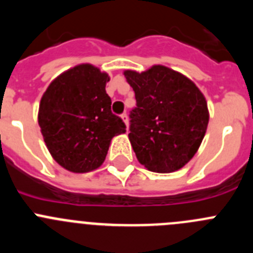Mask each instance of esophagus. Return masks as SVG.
<instances>
[{
	"label": "esophagus",
	"instance_id": "obj_1",
	"mask_svg": "<svg viewBox=\"0 0 253 253\" xmlns=\"http://www.w3.org/2000/svg\"><path fill=\"white\" fill-rule=\"evenodd\" d=\"M122 120H123V122H124V124L126 125V126H128L129 119H128V115L125 114V113H124V114H122Z\"/></svg>",
	"mask_w": 253,
	"mask_h": 253
}]
</instances>
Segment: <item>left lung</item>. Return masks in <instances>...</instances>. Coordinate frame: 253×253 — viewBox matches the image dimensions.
<instances>
[{
	"mask_svg": "<svg viewBox=\"0 0 253 253\" xmlns=\"http://www.w3.org/2000/svg\"><path fill=\"white\" fill-rule=\"evenodd\" d=\"M124 75L135 92L129 140L139 163L150 172H175L205 138L210 120L205 96L193 81L162 65Z\"/></svg>",
	"mask_w": 253,
	"mask_h": 253,
	"instance_id": "left-lung-1",
	"label": "left lung"
}]
</instances>
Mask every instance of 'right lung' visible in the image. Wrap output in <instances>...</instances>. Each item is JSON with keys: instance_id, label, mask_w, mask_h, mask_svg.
<instances>
[{"instance_id": "1", "label": "right lung", "mask_w": 253, "mask_h": 253, "mask_svg": "<svg viewBox=\"0 0 253 253\" xmlns=\"http://www.w3.org/2000/svg\"><path fill=\"white\" fill-rule=\"evenodd\" d=\"M106 73L81 64L57 76L43 92L39 125L52 158L74 173H86L105 161L111 139L125 133L111 113Z\"/></svg>"}]
</instances>
